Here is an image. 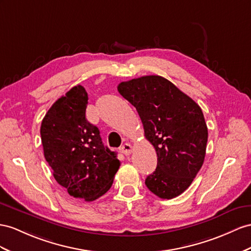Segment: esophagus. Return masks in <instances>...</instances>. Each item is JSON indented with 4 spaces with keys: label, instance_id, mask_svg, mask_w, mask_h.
<instances>
[{
    "label": "esophagus",
    "instance_id": "34e87169",
    "mask_svg": "<svg viewBox=\"0 0 251 251\" xmlns=\"http://www.w3.org/2000/svg\"><path fill=\"white\" fill-rule=\"evenodd\" d=\"M121 151H122V152L124 153L125 156H129L130 153H131V151H132V146L129 143H125V144L122 145Z\"/></svg>",
    "mask_w": 251,
    "mask_h": 251
}]
</instances>
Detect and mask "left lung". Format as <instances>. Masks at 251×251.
I'll use <instances>...</instances> for the list:
<instances>
[{"label": "left lung", "mask_w": 251, "mask_h": 251, "mask_svg": "<svg viewBox=\"0 0 251 251\" xmlns=\"http://www.w3.org/2000/svg\"><path fill=\"white\" fill-rule=\"evenodd\" d=\"M118 91L136 107L157 152V168L146 177V187L162 199L180 195L203 164L208 128L201 108L158 75L121 82Z\"/></svg>", "instance_id": "obj_1"}]
</instances>
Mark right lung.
Here are the masks:
<instances>
[{
	"mask_svg": "<svg viewBox=\"0 0 251 251\" xmlns=\"http://www.w3.org/2000/svg\"><path fill=\"white\" fill-rule=\"evenodd\" d=\"M87 105L85 88L73 87L49 109L40 134L56 181L71 196L93 201L111 188L121 163L102 144L99 128L87 121Z\"/></svg>",
	"mask_w": 251,
	"mask_h": 251,
	"instance_id": "obj_1",
	"label": "right lung"
}]
</instances>
